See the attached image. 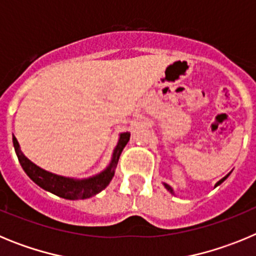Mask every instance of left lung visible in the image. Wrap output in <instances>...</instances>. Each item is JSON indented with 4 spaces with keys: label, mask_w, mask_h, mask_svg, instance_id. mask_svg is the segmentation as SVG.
Segmentation results:
<instances>
[{
    "label": "left lung",
    "mask_w": 256,
    "mask_h": 256,
    "mask_svg": "<svg viewBox=\"0 0 256 256\" xmlns=\"http://www.w3.org/2000/svg\"><path fill=\"white\" fill-rule=\"evenodd\" d=\"M228 176H230V174H228ZM228 176H226V177H224V178H222V180H219V182H218V183H216V186H219V184H220V183H222V182H223V180H226V178H227V177H228ZM164 186H165V187H166V188H168V190H169V191H170V192H173V191H172L170 186H168V184H164Z\"/></svg>",
    "instance_id": "left-lung-1"
}]
</instances>
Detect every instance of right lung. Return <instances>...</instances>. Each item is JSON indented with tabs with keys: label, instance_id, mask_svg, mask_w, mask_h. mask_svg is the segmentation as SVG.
<instances>
[{
	"label": "right lung",
	"instance_id": "add662e5",
	"mask_svg": "<svg viewBox=\"0 0 256 256\" xmlns=\"http://www.w3.org/2000/svg\"><path fill=\"white\" fill-rule=\"evenodd\" d=\"M130 138V133H122L119 144H118L116 148L114 151V155H112L110 166L101 174L96 176V177L82 180H70V178L56 176V174H52L50 172L40 169V166L33 164L30 160H28L26 156L22 155L19 148V144H18L15 137H12V142L15 151H16L18 159H19L22 169L26 170V173L28 174L29 178L33 182L37 183L38 186L42 187L46 191L52 192V194H55V195L60 196L62 198H68V200H83V198H92V196H94L96 194L106 188V186L114 177V170L116 168L118 162H119V156H120L122 151L126 148V144H128Z\"/></svg>",
	"mask_w": 256,
	"mask_h": 256
}]
</instances>
